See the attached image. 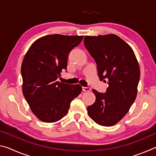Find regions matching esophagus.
I'll return each instance as SVG.
<instances>
[{"instance_id":"obj_1","label":"esophagus","mask_w":156,"mask_h":156,"mask_svg":"<svg viewBox=\"0 0 156 156\" xmlns=\"http://www.w3.org/2000/svg\"><path fill=\"white\" fill-rule=\"evenodd\" d=\"M82 89L84 91H91V88L88 87H82Z\"/></svg>"}]
</instances>
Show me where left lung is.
Returning a JSON list of instances; mask_svg holds the SVG:
<instances>
[{
	"label": "left lung",
	"instance_id": "left-lung-1",
	"mask_svg": "<svg viewBox=\"0 0 156 156\" xmlns=\"http://www.w3.org/2000/svg\"><path fill=\"white\" fill-rule=\"evenodd\" d=\"M84 44L97 65L100 80L106 82L105 93L95 89L94 103L88 106L89 116L100 125H115L135 101L140 80V68L131 47L115 34L87 36Z\"/></svg>",
	"mask_w": 156,
	"mask_h": 156
}]
</instances>
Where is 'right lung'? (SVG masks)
<instances>
[{
    "instance_id": "add662e5",
    "label": "right lung",
    "mask_w": 156,
    "mask_h": 156,
    "mask_svg": "<svg viewBox=\"0 0 156 156\" xmlns=\"http://www.w3.org/2000/svg\"><path fill=\"white\" fill-rule=\"evenodd\" d=\"M83 36L47 35L31 44L21 67L23 93L32 112L44 122H55L68 113L71 102L80 94L79 84L57 81L67 71L69 52Z\"/></svg>"
}]
</instances>
